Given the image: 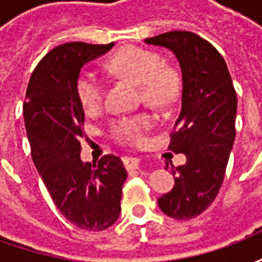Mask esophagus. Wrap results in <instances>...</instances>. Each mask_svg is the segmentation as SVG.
Returning <instances> with one entry per match:
<instances>
[{"instance_id": "esophagus-1", "label": "esophagus", "mask_w": 262, "mask_h": 262, "mask_svg": "<svg viewBox=\"0 0 262 262\" xmlns=\"http://www.w3.org/2000/svg\"><path fill=\"white\" fill-rule=\"evenodd\" d=\"M139 163H140V160L137 157H123V164H125L126 170H136L139 168Z\"/></svg>"}]
</instances>
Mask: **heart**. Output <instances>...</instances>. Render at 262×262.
Returning <instances> with one entry per match:
<instances>
[{"instance_id": "b5f03b06", "label": "heart", "mask_w": 262, "mask_h": 262, "mask_svg": "<svg viewBox=\"0 0 262 262\" xmlns=\"http://www.w3.org/2000/svg\"><path fill=\"white\" fill-rule=\"evenodd\" d=\"M106 73L115 78H127L139 84L140 98L154 106H167L180 91V74L174 67L164 64L157 52L139 46H127L111 56L105 64ZM106 85L92 71H81L75 81V94L86 114L102 108ZM148 114L120 115L111 120V132L116 139L135 142L153 125Z\"/></svg>"}]
</instances>
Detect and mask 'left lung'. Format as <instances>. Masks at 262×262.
I'll use <instances>...</instances> for the list:
<instances>
[{
  "label": "left lung",
  "mask_w": 262,
  "mask_h": 262,
  "mask_svg": "<svg viewBox=\"0 0 262 262\" xmlns=\"http://www.w3.org/2000/svg\"><path fill=\"white\" fill-rule=\"evenodd\" d=\"M146 43L170 49L182 71L181 112L168 148L185 154L187 163L167 161L176 185L159 206L172 219H193L212 205L225 180L236 137V90L222 54L196 33L165 32Z\"/></svg>",
  "instance_id": "1"
}]
</instances>
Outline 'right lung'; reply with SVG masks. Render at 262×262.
<instances>
[{
  "label": "right lung",
  "instance_id": "add662e5",
  "mask_svg": "<svg viewBox=\"0 0 262 262\" xmlns=\"http://www.w3.org/2000/svg\"><path fill=\"white\" fill-rule=\"evenodd\" d=\"M112 46L70 42L50 50L33 70L24 102L32 159L50 198L70 223L88 231L118 220L127 172L114 154L81 161L84 109L75 81L82 66Z\"/></svg>",
  "mask_w": 262,
  "mask_h": 262
}]
</instances>
